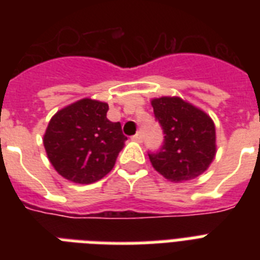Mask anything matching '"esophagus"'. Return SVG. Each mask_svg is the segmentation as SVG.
Here are the masks:
<instances>
[{
	"instance_id": "34e87169",
	"label": "esophagus",
	"mask_w": 260,
	"mask_h": 260,
	"mask_svg": "<svg viewBox=\"0 0 260 260\" xmlns=\"http://www.w3.org/2000/svg\"><path fill=\"white\" fill-rule=\"evenodd\" d=\"M132 139H134L135 142L142 143V140H143V135H142V132H138V134H136V135H134V136H132Z\"/></svg>"
}]
</instances>
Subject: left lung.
<instances>
[{
  "mask_svg": "<svg viewBox=\"0 0 260 260\" xmlns=\"http://www.w3.org/2000/svg\"><path fill=\"white\" fill-rule=\"evenodd\" d=\"M165 140L160 150L148 152L152 166L171 182L201 175L216 155V128L212 118L179 97L151 101Z\"/></svg>",
  "mask_w": 260,
  "mask_h": 260,
  "instance_id": "1",
  "label": "left lung"
}]
</instances>
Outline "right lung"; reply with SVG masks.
<instances>
[{"mask_svg":"<svg viewBox=\"0 0 260 260\" xmlns=\"http://www.w3.org/2000/svg\"><path fill=\"white\" fill-rule=\"evenodd\" d=\"M106 102L83 98L51 118L44 148L51 165L75 183L100 181L113 169L126 136L121 124L106 118Z\"/></svg>","mask_w":260,"mask_h":260,"instance_id":"1","label":"right lung"}]
</instances>
